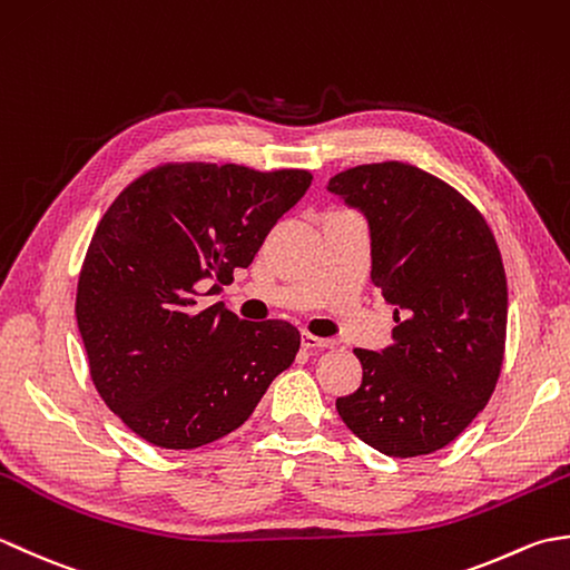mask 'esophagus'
<instances>
[{
    "mask_svg": "<svg viewBox=\"0 0 570 570\" xmlns=\"http://www.w3.org/2000/svg\"><path fill=\"white\" fill-rule=\"evenodd\" d=\"M301 345H304L306 350H333L335 341H331V337H316L311 333H304L301 335Z\"/></svg>",
    "mask_w": 570,
    "mask_h": 570,
    "instance_id": "obj_1",
    "label": "esophagus"
}]
</instances>
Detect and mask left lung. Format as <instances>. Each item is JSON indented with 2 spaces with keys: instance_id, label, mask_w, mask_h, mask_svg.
Returning <instances> with one entry per match:
<instances>
[{
  "instance_id": "left-lung-1",
  "label": "left lung",
  "mask_w": 570,
  "mask_h": 570,
  "mask_svg": "<svg viewBox=\"0 0 570 570\" xmlns=\"http://www.w3.org/2000/svg\"><path fill=\"white\" fill-rule=\"evenodd\" d=\"M367 220L372 284L394 306L392 345L355 350L362 384L335 402L360 441L392 458L441 451L494 392L507 276L475 205L416 166H355L328 180Z\"/></svg>"
}]
</instances>
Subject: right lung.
<instances>
[{
    "instance_id": "obj_1",
    "label": "right lung",
    "mask_w": 570,
    "mask_h": 570,
    "mask_svg": "<svg viewBox=\"0 0 570 570\" xmlns=\"http://www.w3.org/2000/svg\"><path fill=\"white\" fill-rule=\"evenodd\" d=\"M311 180L298 168L166 164L102 215L78 282V331L95 390L144 441L190 451L223 439L292 367V323L239 321L193 296L247 269Z\"/></svg>"
}]
</instances>
